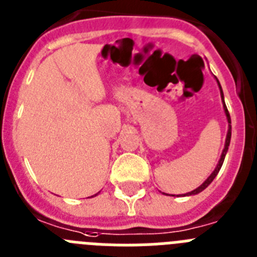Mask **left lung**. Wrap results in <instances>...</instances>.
<instances>
[{
    "label": "left lung",
    "mask_w": 257,
    "mask_h": 257,
    "mask_svg": "<svg viewBox=\"0 0 257 257\" xmlns=\"http://www.w3.org/2000/svg\"><path fill=\"white\" fill-rule=\"evenodd\" d=\"M217 82H218V80H217ZM218 86H220V90H221V98H222V101H224V93H222V89H221V85H220V82H218ZM224 110H225V113H226L227 122H229V131H227L226 141H225V147H224V150H222L221 158H220V160H218L217 167H216V168H215V171L212 172V175L209 176V177L207 178L206 181L203 182V184L200 185V186L198 187V189H195V190L190 191V193L185 194V195H194V194H198V193H200V191L204 190V189H206V187L208 186V185L211 184L212 181H213V178H215L216 176H217V173H218V172H220V169H221V166H222V163H224L225 155H226V153H227V149H229V144H230V138H231V120H230V115H229V111H227L226 104H225V102H224Z\"/></svg>",
    "instance_id": "left-lung-1"
}]
</instances>
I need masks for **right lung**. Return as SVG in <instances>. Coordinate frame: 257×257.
<instances>
[{
  "label": "right lung",
  "mask_w": 257,
  "mask_h": 257,
  "mask_svg": "<svg viewBox=\"0 0 257 257\" xmlns=\"http://www.w3.org/2000/svg\"><path fill=\"white\" fill-rule=\"evenodd\" d=\"M95 195H97V194H95Z\"/></svg>",
  "instance_id": "right-lung-1"
}]
</instances>
